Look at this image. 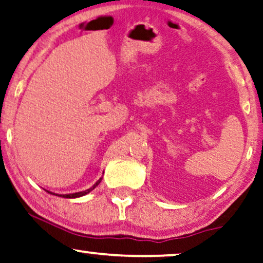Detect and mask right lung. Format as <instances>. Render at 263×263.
Returning <instances> with one entry per match:
<instances>
[{
  "mask_svg": "<svg viewBox=\"0 0 263 263\" xmlns=\"http://www.w3.org/2000/svg\"><path fill=\"white\" fill-rule=\"evenodd\" d=\"M101 180H102V178H100V179L97 180L96 183L93 184L92 186H91L90 189H87V190H85V191H79V192H74V194H68V195H58V194H54V192H50V191H48V190H45V191H47L48 194H50V195H56V196H59V197H64V198H78V197H83V196L87 195V194H89V192L92 191L93 189H95L96 186H99L100 183H101Z\"/></svg>",
  "mask_w": 263,
  "mask_h": 263,
  "instance_id": "add662e5",
  "label": "right lung"
}]
</instances>
